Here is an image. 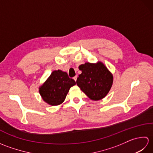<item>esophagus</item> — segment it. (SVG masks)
<instances>
[{"mask_svg": "<svg viewBox=\"0 0 153 153\" xmlns=\"http://www.w3.org/2000/svg\"><path fill=\"white\" fill-rule=\"evenodd\" d=\"M77 76L74 77V79L75 81H76V80H77Z\"/></svg>", "mask_w": 153, "mask_h": 153, "instance_id": "esophagus-1", "label": "esophagus"}]
</instances>
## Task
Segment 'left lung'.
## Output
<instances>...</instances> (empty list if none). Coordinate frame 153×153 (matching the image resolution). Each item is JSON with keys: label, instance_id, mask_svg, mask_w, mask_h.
I'll list each match as a JSON object with an SVG mask.
<instances>
[{"label": "left lung", "instance_id": "left-lung-1", "mask_svg": "<svg viewBox=\"0 0 153 153\" xmlns=\"http://www.w3.org/2000/svg\"><path fill=\"white\" fill-rule=\"evenodd\" d=\"M82 74L79 75L77 85L89 99L98 100L103 99L111 88L113 77L101 62H87L79 66Z\"/></svg>", "mask_w": 153, "mask_h": 153}]
</instances>
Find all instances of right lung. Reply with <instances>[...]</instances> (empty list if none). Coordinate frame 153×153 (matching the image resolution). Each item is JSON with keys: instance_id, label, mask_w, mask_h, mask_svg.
Masks as SVG:
<instances>
[{"instance_id": "right-lung-1", "label": "right lung", "mask_w": 153, "mask_h": 153, "mask_svg": "<svg viewBox=\"0 0 153 153\" xmlns=\"http://www.w3.org/2000/svg\"><path fill=\"white\" fill-rule=\"evenodd\" d=\"M76 85V82L68 77L66 72L55 70L39 88L42 98L50 105H58L66 99L71 87Z\"/></svg>"}]
</instances>
